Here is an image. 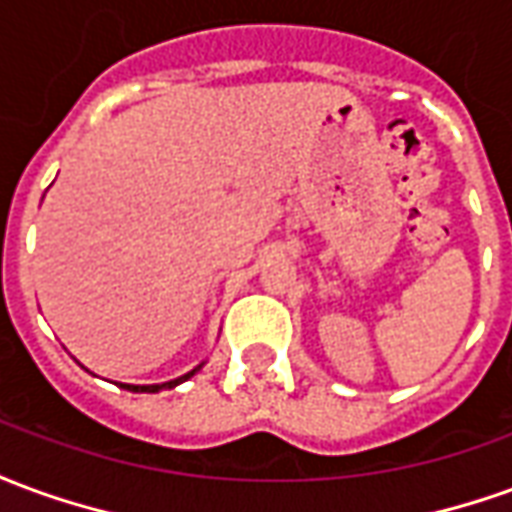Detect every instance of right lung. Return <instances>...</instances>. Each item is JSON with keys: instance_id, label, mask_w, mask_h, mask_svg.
<instances>
[{"instance_id": "add662e5", "label": "right lung", "mask_w": 512, "mask_h": 512, "mask_svg": "<svg viewBox=\"0 0 512 512\" xmlns=\"http://www.w3.org/2000/svg\"><path fill=\"white\" fill-rule=\"evenodd\" d=\"M202 365H197L194 367V370H189V373H186V376H180V378H175V381H167V384H145V386H136V384H120L123 386V389H128V392H161V389H172V386H178V384H183V381H189L191 376H194V373H197V370H200Z\"/></svg>"}]
</instances>
